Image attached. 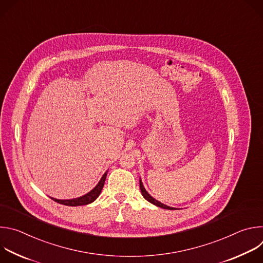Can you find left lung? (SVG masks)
Returning a JSON list of instances; mask_svg holds the SVG:
<instances>
[{
	"mask_svg": "<svg viewBox=\"0 0 263 263\" xmlns=\"http://www.w3.org/2000/svg\"><path fill=\"white\" fill-rule=\"evenodd\" d=\"M139 187H140V191H141V195H142V196H143V198H144L146 201H148L149 203H152V204H154V205H156V206H158V207H160V208H163V209L176 210V208H174V207H170V206H166V205H164V204L160 203L159 201H157L156 199H154L152 196H149V195H148V193L144 190V187H143V185H142L141 180H139Z\"/></svg>",
	"mask_w": 263,
	"mask_h": 263,
	"instance_id": "left-lung-1",
	"label": "left lung"
}]
</instances>
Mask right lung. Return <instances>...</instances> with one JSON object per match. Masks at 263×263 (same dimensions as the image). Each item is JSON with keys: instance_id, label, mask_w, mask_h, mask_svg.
I'll return each mask as SVG.
<instances>
[{"instance_id": "obj_1", "label": "right lung", "mask_w": 263, "mask_h": 263, "mask_svg": "<svg viewBox=\"0 0 263 263\" xmlns=\"http://www.w3.org/2000/svg\"><path fill=\"white\" fill-rule=\"evenodd\" d=\"M106 176H107V172L103 175V177L101 178V180L99 181V183L96 185V187L93 190H91L88 194L80 197V198H76V199H71V200H58V199H54L51 198L53 201L62 204V205H66V206H82V205H87L92 203L101 194L103 186L106 180Z\"/></svg>"}]
</instances>
